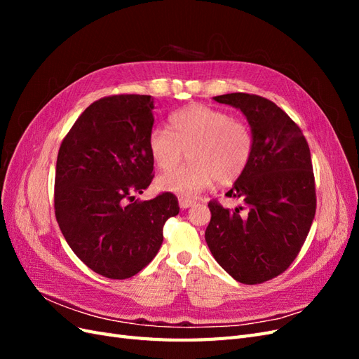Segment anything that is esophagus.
Wrapping results in <instances>:
<instances>
[{"label": "esophagus", "mask_w": 359, "mask_h": 359, "mask_svg": "<svg viewBox=\"0 0 359 359\" xmlns=\"http://www.w3.org/2000/svg\"><path fill=\"white\" fill-rule=\"evenodd\" d=\"M194 202L191 201V199H184V198H181L180 199V208L181 210H187V208H190V206L193 205Z\"/></svg>", "instance_id": "esophagus-1"}]
</instances>
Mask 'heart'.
<instances>
[{"instance_id":"heart-1","label":"heart","mask_w":359,"mask_h":359,"mask_svg":"<svg viewBox=\"0 0 359 359\" xmlns=\"http://www.w3.org/2000/svg\"><path fill=\"white\" fill-rule=\"evenodd\" d=\"M170 132L156 127L148 149L160 170L175 168L187 151V166L165 173L157 187L180 198H193L214 180L229 186L247 169L253 154V133L245 123L205 104H191L172 114Z\"/></svg>"}]
</instances>
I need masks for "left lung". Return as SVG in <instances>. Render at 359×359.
I'll return each instance as SVG.
<instances>
[{
  "instance_id": "1",
  "label": "left lung",
  "mask_w": 359,
  "mask_h": 359,
  "mask_svg": "<svg viewBox=\"0 0 359 359\" xmlns=\"http://www.w3.org/2000/svg\"><path fill=\"white\" fill-rule=\"evenodd\" d=\"M240 109L253 133V154L227 198L210 202L205 241L219 265L244 285L277 277L295 260L316 212L310 148L299 127L268 99L245 93L214 97Z\"/></svg>"
}]
</instances>
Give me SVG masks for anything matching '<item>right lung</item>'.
Here are the masks:
<instances>
[{"label":"right lung","mask_w":359,"mask_h":359,"mask_svg":"<svg viewBox=\"0 0 359 359\" xmlns=\"http://www.w3.org/2000/svg\"><path fill=\"white\" fill-rule=\"evenodd\" d=\"M151 95L121 94L90 104L60 147L55 215L67 244L94 273L133 277L153 260L163 226L180 212L172 193L135 201L153 180Z\"/></svg>","instance_id":"add662e5"}]
</instances>
